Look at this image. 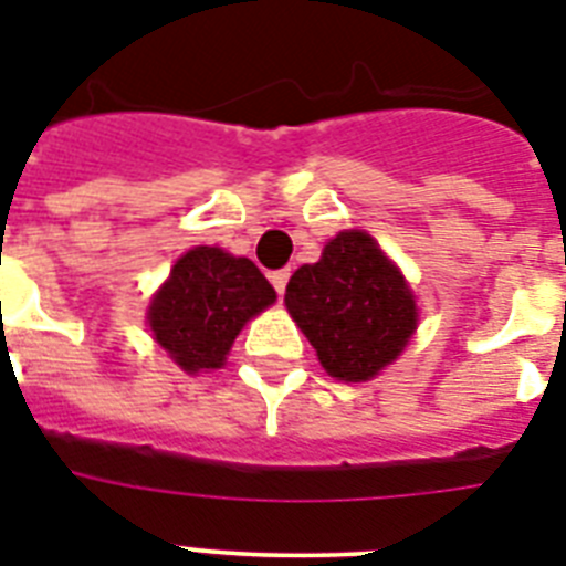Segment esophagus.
I'll return each instance as SVG.
<instances>
[{"instance_id":"esophagus-1","label":"esophagus","mask_w":566,"mask_h":566,"mask_svg":"<svg viewBox=\"0 0 566 566\" xmlns=\"http://www.w3.org/2000/svg\"><path fill=\"white\" fill-rule=\"evenodd\" d=\"M287 279H291V270H275V273H270V282H273L279 296H282L284 287H287Z\"/></svg>"}]
</instances>
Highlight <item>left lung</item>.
Returning a JSON list of instances; mask_svg holds the SVG:
<instances>
[{
	"mask_svg": "<svg viewBox=\"0 0 566 566\" xmlns=\"http://www.w3.org/2000/svg\"><path fill=\"white\" fill-rule=\"evenodd\" d=\"M284 305L340 381H367L402 353L417 305L396 270L364 231H340L317 264L300 266Z\"/></svg>",
	"mask_w": 566,
	"mask_h": 566,
	"instance_id": "left-lung-1",
	"label": "left lung"
}]
</instances>
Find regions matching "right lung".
<instances>
[{"instance_id": "add662e5", "label": "right lung", "mask_w": 566, "mask_h": 566, "mask_svg": "<svg viewBox=\"0 0 566 566\" xmlns=\"http://www.w3.org/2000/svg\"><path fill=\"white\" fill-rule=\"evenodd\" d=\"M273 302V284L249 258L196 247L176 261L170 282L155 293L149 326L181 370H217L243 323Z\"/></svg>"}]
</instances>
